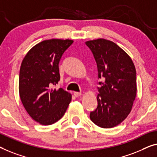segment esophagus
<instances>
[{
	"label": "esophagus",
	"instance_id": "1",
	"mask_svg": "<svg viewBox=\"0 0 157 157\" xmlns=\"http://www.w3.org/2000/svg\"><path fill=\"white\" fill-rule=\"evenodd\" d=\"M74 95H75V97H80V96L82 95V93L81 92H74Z\"/></svg>",
	"mask_w": 157,
	"mask_h": 157
}]
</instances>
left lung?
I'll return each instance as SVG.
<instances>
[{"label": "left lung", "instance_id": "8db88e82", "mask_svg": "<svg viewBox=\"0 0 157 157\" xmlns=\"http://www.w3.org/2000/svg\"><path fill=\"white\" fill-rule=\"evenodd\" d=\"M85 44L97 63L98 78H104L99 82L98 106L90 119L99 127H115L129 115L135 99V67L128 53L113 41L98 39Z\"/></svg>", "mask_w": 157, "mask_h": 157}]
</instances>
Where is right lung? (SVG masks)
I'll use <instances>...</instances> for the list:
<instances>
[{
  "label": "right lung",
  "instance_id": "1",
  "mask_svg": "<svg viewBox=\"0 0 157 157\" xmlns=\"http://www.w3.org/2000/svg\"><path fill=\"white\" fill-rule=\"evenodd\" d=\"M73 43L70 39H52L37 44L22 60L19 76L21 101L32 118L49 125L60 120L71 101L63 89L53 87L60 80V60Z\"/></svg>",
  "mask_w": 157,
  "mask_h": 157
}]
</instances>
